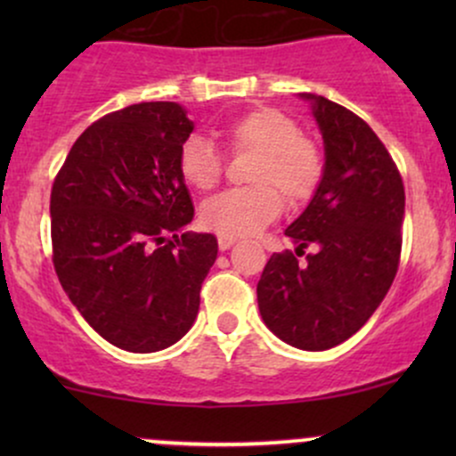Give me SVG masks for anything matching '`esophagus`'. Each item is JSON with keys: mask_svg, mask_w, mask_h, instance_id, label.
<instances>
[{"mask_svg": "<svg viewBox=\"0 0 456 456\" xmlns=\"http://www.w3.org/2000/svg\"><path fill=\"white\" fill-rule=\"evenodd\" d=\"M233 244H235V238H232V235H218V248L221 250L232 248Z\"/></svg>", "mask_w": 456, "mask_h": 456, "instance_id": "34e87169", "label": "esophagus"}]
</instances>
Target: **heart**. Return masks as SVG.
I'll use <instances>...</instances> for the list:
<instances>
[{
	"label": "heart",
	"mask_w": 456,
	"mask_h": 456,
	"mask_svg": "<svg viewBox=\"0 0 456 456\" xmlns=\"http://www.w3.org/2000/svg\"><path fill=\"white\" fill-rule=\"evenodd\" d=\"M221 137L235 154L255 151L248 169L253 186L232 188L203 203L201 221L212 232L232 238L259 233L279 218L281 194L289 203H302L322 184V150L279 109H250L224 124ZM223 169V156L208 139L192 134L180 145L177 171L188 186L210 191L221 182Z\"/></svg>",
	"instance_id": "1"
}]
</instances>
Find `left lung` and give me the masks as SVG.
Instances as JSON below:
<instances>
[{"instance_id":"8db88e82","label":"left lung","mask_w":456,"mask_h":456,"mask_svg":"<svg viewBox=\"0 0 456 456\" xmlns=\"http://www.w3.org/2000/svg\"><path fill=\"white\" fill-rule=\"evenodd\" d=\"M313 101L326 167L308 208L285 229L296 253H274L257 282L259 313L276 337L322 352L347 341L388 294L401 261L405 188L373 128L323 96ZM316 248L297 265L304 248Z\"/></svg>"}]
</instances>
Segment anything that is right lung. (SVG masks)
<instances>
[{
  "label": "right lung",
  "instance_id": "1",
  "mask_svg": "<svg viewBox=\"0 0 456 456\" xmlns=\"http://www.w3.org/2000/svg\"><path fill=\"white\" fill-rule=\"evenodd\" d=\"M192 122L177 102H141L96 119L68 151L51 188V244L61 287L86 322L134 354L191 330L216 261L192 221L177 151Z\"/></svg>",
  "mask_w": 456,
  "mask_h": 456
}]
</instances>
